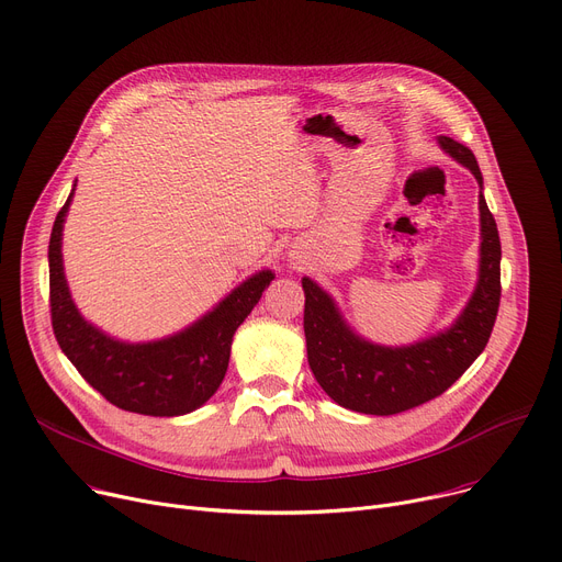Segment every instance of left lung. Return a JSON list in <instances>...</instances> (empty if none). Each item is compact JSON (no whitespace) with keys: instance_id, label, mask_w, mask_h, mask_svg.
Listing matches in <instances>:
<instances>
[{"instance_id":"left-lung-1","label":"left lung","mask_w":562,"mask_h":562,"mask_svg":"<svg viewBox=\"0 0 562 562\" xmlns=\"http://www.w3.org/2000/svg\"><path fill=\"white\" fill-rule=\"evenodd\" d=\"M438 144L465 165L481 187L479 280L452 327L414 346L386 348L370 344L346 325L331 297L314 280L303 278L310 368L336 404L359 414L393 416L445 393L483 352L497 318L502 244L495 216L483 199V178L476 158L468 146L452 137L440 135Z\"/></svg>"}]
</instances>
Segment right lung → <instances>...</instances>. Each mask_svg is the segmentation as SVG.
I'll use <instances>...</instances> for the list:
<instances>
[{
    "label": "right lung",
    "instance_id": "add662e5",
    "mask_svg": "<svg viewBox=\"0 0 562 562\" xmlns=\"http://www.w3.org/2000/svg\"><path fill=\"white\" fill-rule=\"evenodd\" d=\"M74 190L49 239V307L65 357L110 404L142 416H182L205 404L226 378L237 327L276 278L259 271L194 325L151 344H124L90 325L74 305L63 273V223Z\"/></svg>",
    "mask_w": 562,
    "mask_h": 562
}]
</instances>
